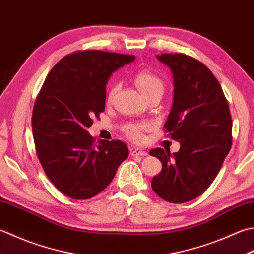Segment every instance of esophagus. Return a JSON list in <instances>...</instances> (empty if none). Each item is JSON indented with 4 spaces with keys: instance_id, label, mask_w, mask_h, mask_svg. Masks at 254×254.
<instances>
[{
    "instance_id": "obj_1",
    "label": "esophagus",
    "mask_w": 254,
    "mask_h": 254,
    "mask_svg": "<svg viewBox=\"0 0 254 254\" xmlns=\"http://www.w3.org/2000/svg\"><path fill=\"white\" fill-rule=\"evenodd\" d=\"M132 156H147V152L142 150V148H134L131 152Z\"/></svg>"
}]
</instances>
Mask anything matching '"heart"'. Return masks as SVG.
Returning <instances> with one entry per match:
<instances>
[{"label":"heart","instance_id":"1","mask_svg":"<svg viewBox=\"0 0 254 254\" xmlns=\"http://www.w3.org/2000/svg\"><path fill=\"white\" fill-rule=\"evenodd\" d=\"M135 84L141 91L143 96H145L148 92L154 90H163V82L160 78L150 71H141L136 74ZM116 92V88H113L109 94V99H111L113 93ZM147 124H136V126H131L127 128V134L130 135L134 141L142 140V131L146 130Z\"/></svg>","mask_w":254,"mask_h":254}]
</instances>
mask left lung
I'll use <instances>...</instances> for the list:
<instances>
[{
	"instance_id": "obj_1",
	"label": "left lung",
	"mask_w": 254,
	"mask_h": 254,
	"mask_svg": "<svg viewBox=\"0 0 254 254\" xmlns=\"http://www.w3.org/2000/svg\"><path fill=\"white\" fill-rule=\"evenodd\" d=\"M156 58L173 73V104L164 127L181 147L173 154L161 147L150 152L163 165L152 188L164 200L187 202L210 186L230 151V110L220 83L205 64L183 54Z\"/></svg>"
}]
</instances>
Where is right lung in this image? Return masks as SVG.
<instances>
[{"mask_svg": "<svg viewBox=\"0 0 254 254\" xmlns=\"http://www.w3.org/2000/svg\"><path fill=\"white\" fill-rule=\"evenodd\" d=\"M135 56L100 51L64 57L48 76L35 102L32 119L37 156L55 186L72 199H89L113 180L127 160L121 141L94 144L88 128L104 111L112 73Z\"/></svg>", "mask_w": 254, "mask_h": 254, "instance_id": "1", "label": "right lung"}]
</instances>
